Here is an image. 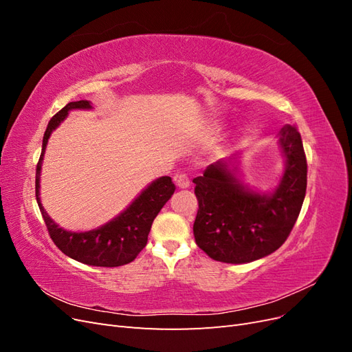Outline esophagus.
Listing matches in <instances>:
<instances>
[{"instance_id":"34e87169","label":"esophagus","mask_w":352,"mask_h":352,"mask_svg":"<svg viewBox=\"0 0 352 352\" xmlns=\"http://www.w3.org/2000/svg\"><path fill=\"white\" fill-rule=\"evenodd\" d=\"M175 184H176V186H177L179 189H186V188H189V177H188V175L180 173V175L175 176Z\"/></svg>"}]
</instances>
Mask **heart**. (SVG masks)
Segmentation results:
<instances>
[{
    "label": "heart",
    "instance_id": "b5f03b06",
    "mask_svg": "<svg viewBox=\"0 0 352 352\" xmlns=\"http://www.w3.org/2000/svg\"><path fill=\"white\" fill-rule=\"evenodd\" d=\"M214 129H216V131H219V129H221V124H216V126H214Z\"/></svg>",
    "mask_w": 352,
    "mask_h": 352
}]
</instances>
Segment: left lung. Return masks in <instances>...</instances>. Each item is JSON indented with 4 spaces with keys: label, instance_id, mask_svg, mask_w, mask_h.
I'll return each instance as SVG.
<instances>
[{
    "label": "left lung",
    "instance_id": "left-lung-1",
    "mask_svg": "<svg viewBox=\"0 0 352 352\" xmlns=\"http://www.w3.org/2000/svg\"><path fill=\"white\" fill-rule=\"evenodd\" d=\"M278 144L285 170L267 192L243 184L241 154L210 164L192 180L199 206L194 236L212 260L251 263L274 252L289 236L305 198L307 160L296 127L283 126Z\"/></svg>",
    "mask_w": 352,
    "mask_h": 352
}]
</instances>
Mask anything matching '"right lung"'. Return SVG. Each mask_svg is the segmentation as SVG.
<instances>
[{
    "label": "right lung",
    "mask_w": 352,
    "mask_h": 352,
    "mask_svg": "<svg viewBox=\"0 0 352 352\" xmlns=\"http://www.w3.org/2000/svg\"><path fill=\"white\" fill-rule=\"evenodd\" d=\"M72 110H92L91 101L82 100L69 102L65 109H61L50 120L47 131L42 140V151L36 166V201L44 217L51 239L65 252L67 257L88 265L97 267H117L131 263L136 258L148 241V233L157 214L164 207L166 202L172 198L175 192V185L168 176H162L145 186L129 206L120 214L87 232H72L60 228L57 223L50 217L45 208L42 207L39 188H41V168L44 162L45 148L51 133L65 122Z\"/></svg>",
    "instance_id": "right-lung-1"
}]
</instances>
